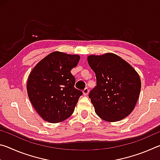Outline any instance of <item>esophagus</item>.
I'll return each mask as SVG.
<instances>
[{"label": "esophagus", "instance_id": "1", "mask_svg": "<svg viewBox=\"0 0 160 160\" xmlns=\"http://www.w3.org/2000/svg\"><path fill=\"white\" fill-rule=\"evenodd\" d=\"M82 92H83V94H84V95H85V96L88 95V93H89V89H88V88H85V89H84V90L82 91Z\"/></svg>", "mask_w": 160, "mask_h": 160}]
</instances>
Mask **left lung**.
Returning <instances> with one entry per match:
<instances>
[{"instance_id": "8db88e82", "label": "left lung", "mask_w": 160, "mask_h": 160, "mask_svg": "<svg viewBox=\"0 0 160 160\" xmlns=\"http://www.w3.org/2000/svg\"><path fill=\"white\" fill-rule=\"evenodd\" d=\"M88 62L96 75L97 86L89 94L95 113L108 122L127 117L134 109L141 89L136 70L112 53L90 55Z\"/></svg>"}]
</instances>
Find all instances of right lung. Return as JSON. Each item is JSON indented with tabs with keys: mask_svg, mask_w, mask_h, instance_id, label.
<instances>
[{
	"mask_svg": "<svg viewBox=\"0 0 160 160\" xmlns=\"http://www.w3.org/2000/svg\"><path fill=\"white\" fill-rule=\"evenodd\" d=\"M79 55L60 51L48 54L29 75L27 90L32 106L44 121L59 123L73 113L82 91L75 88L70 70L76 67Z\"/></svg>",
	"mask_w": 160,
	"mask_h": 160,
	"instance_id": "add662e5",
	"label": "right lung"
}]
</instances>
